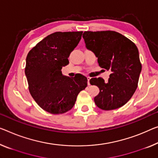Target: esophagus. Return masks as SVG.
I'll return each mask as SVG.
<instances>
[{"mask_svg": "<svg viewBox=\"0 0 158 158\" xmlns=\"http://www.w3.org/2000/svg\"><path fill=\"white\" fill-rule=\"evenodd\" d=\"M87 77V85H90V83H89V81H90L91 77Z\"/></svg>", "mask_w": 158, "mask_h": 158, "instance_id": "34e87169", "label": "esophagus"}]
</instances>
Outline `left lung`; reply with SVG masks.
Instances as JSON below:
<instances>
[{
	"label": "left lung",
	"instance_id": "1",
	"mask_svg": "<svg viewBox=\"0 0 158 158\" xmlns=\"http://www.w3.org/2000/svg\"><path fill=\"white\" fill-rule=\"evenodd\" d=\"M86 48L98 58L99 65L111 71L108 82L93 77L89 82L99 93L94 101L103 110H116L131 98L138 87L142 65L134 43L114 31H85Z\"/></svg>",
	"mask_w": 158,
	"mask_h": 158
}]
</instances>
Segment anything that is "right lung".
I'll return each mask as SVG.
<instances>
[{"label": "right lung", "mask_w": 158, "mask_h": 158, "mask_svg": "<svg viewBox=\"0 0 158 158\" xmlns=\"http://www.w3.org/2000/svg\"><path fill=\"white\" fill-rule=\"evenodd\" d=\"M82 31H57L48 35L28 53L25 73L31 97L52 114H64L74 106L78 93L87 85L85 76H63L61 69L81 40Z\"/></svg>", "instance_id": "obj_1"}]
</instances>
